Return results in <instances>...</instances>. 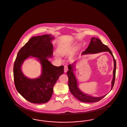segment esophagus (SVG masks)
<instances>
[{
    "label": "esophagus",
    "instance_id": "1",
    "mask_svg": "<svg viewBox=\"0 0 127 127\" xmlns=\"http://www.w3.org/2000/svg\"><path fill=\"white\" fill-rule=\"evenodd\" d=\"M68 70V67L66 65L64 66V72H66Z\"/></svg>",
    "mask_w": 127,
    "mask_h": 127
}]
</instances>
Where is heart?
<instances>
[{"label":"heart","instance_id":"heart-1","mask_svg":"<svg viewBox=\"0 0 127 127\" xmlns=\"http://www.w3.org/2000/svg\"><path fill=\"white\" fill-rule=\"evenodd\" d=\"M70 51V48L68 46H64L61 48L60 50V53L62 56L67 55Z\"/></svg>","mask_w":127,"mask_h":127}]
</instances>
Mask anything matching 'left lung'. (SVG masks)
<instances>
[{"label": "left lung", "instance_id": "8db88e82", "mask_svg": "<svg viewBox=\"0 0 127 127\" xmlns=\"http://www.w3.org/2000/svg\"><path fill=\"white\" fill-rule=\"evenodd\" d=\"M108 51L112 56L114 61V69L113 71V79L111 81V88L110 91L112 89L115 82V76H116V62L114 57L112 54L111 51L108 48V46L103 44L101 40L96 37H92L88 47L83 51L81 55L95 54L101 52ZM76 62H74L72 64H69L68 66V70L67 72V75L68 78V87L70 92L73 95L79 99V101L83 102L92 103L95 102L99 101L105 97L107 94L101 97H94L87 95L82 92L80 90L78 87V84L75 75L74 73L75 70L74 67H75Z\"/></svg>", "mask_w": 127, "mask_h": 127}]
</instances>
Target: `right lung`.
<instances>
[{"instance_id": "obj_1", "label": "right lung", "mask_w": 127, "mask_h": 127, "mask_svg": "<svg viewBox=\"0 0 127 127\" xmlns=\"http://www.w3.org/2000/svg\"><path fill=\"white\" fill-rule=\"evenodd\" d=\"M51 35L33 36L18 51L14 64V80L18 93L30 102H47L53 92L55 84L64 73V66H55L47 58H51L53 47ZM37 57L41 64L42 73L36 79H29L22 72L21 66L28 57Z\"/></svg>"}]
</instances>
